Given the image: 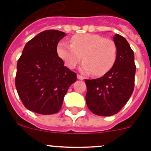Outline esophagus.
<instances>
[{
  "label": "esophagus",
  "instance_id": "1",
  "mask_svg": "<svg viewBox=\"0 0 151 151\" xmlns=\"http://www.w3.org/2000/svg\"><path fill=\"white\" fill-rule=\"evenodd\" d=\"M77 78L79 80H83L84 79V77L82 76H80V75H77Z\"/></svg>",
  "mask_w": 151,
  "mask_h": 151
}]
</instances>
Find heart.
Masks as SVG:
<instances>
[{"label": "heart", "instance_id": "b5f03b06", "mask_svg": "<svg viewBox=\"0 0 151 151\" xmlns=\"http://www.w3.org/2000/svg\"><path fill=\"white\" fill-rule=\"evenodd\" d=\"M57 54L69 69H74L82 60L81 69L85 73L92 72L94 76H103L115 63L117 49L110 38L95 34H81L73 37L71 45L61 41Z\"/></svg>", "mask_w": 151, "mask_h": 151}]
</instances>
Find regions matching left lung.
<instances>
[{"label": "left lung", "mask_w": 151, "mask_h": 151, "mask_svg": "<svg viewBox=\"0 0 151 151\" xmlns=\"http://www.w3.org/2000/svg\"><path fill=\"white\" fill-rule=\"evenodd\" d=\"M117 54L113 67L101 78L85 79L86 104L93 113L101 116L116 114L132 94L134 86V52L127 40L119 34L113 37Z\"/></svg>", "instance_id": "1"}]
</instances>
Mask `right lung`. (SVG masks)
I'll list each match as a JSON object with an SVG mask.
<instances>
[{"label": "right lung", "instance_id": "obj_1", "mask_svg": "<svg viewBox=\"0 0 151 151\" xmlns=\"http://www.w3.org/2000/svg\"><path fill=\"white\" fill-rule=\"evenodd\" d=\"M63 32L46 30L28 41L17 66L16 88L28 110L43 115L59 112L76 73L64 66L57 54Z\"/></svg>", "mask_w": 151, "mask_h": 151}]
</instances>
